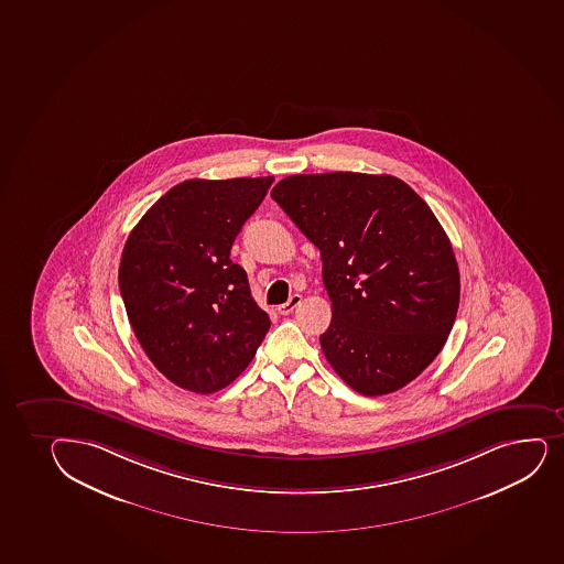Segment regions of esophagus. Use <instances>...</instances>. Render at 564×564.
I'll return each instance as SVG.
<instances>
[{"label": "esophagus", "mask_w": 564, "mask_h": 564, "mask_svg": "<svg viewBox=\"0 0 564 564\" xmlns=\"http://www.w3.org/2000/svg\"><path fill=\"white\" fill-rule=\"evenodd\" d=\"M300 302H302V296H300V294H294V296H291L289 302L283 303V305H279V315H291L292 311L296 310L297 305H300Z\"/></svg>", "instance_id": "34e87169"}]
</instances>
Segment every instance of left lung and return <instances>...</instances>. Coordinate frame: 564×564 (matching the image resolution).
<instances>
[{
  "label": "left lung",
  "mask_w": 564,
  "mask_h": 564,
  "mask_svg": "<svg viewBox=\"0 0 564 564\" xmlns=\"http://www.w3.org/2000/svg\"><path fill=\"white\" fill-rule=\"evenodd\" d=\"M272 199L321 249L332 324L327 364L365 397L415 380L447 340L460 273L436 216L391 175L322 173L279 181Z\"/></svg>",
  "instance_id": "1"
}]
</instances>
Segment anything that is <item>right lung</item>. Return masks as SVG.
<instances>
[{"mask_svg": "<svg viewBox=\"0 0 564 564\" xmlns=\"http://www.w3.org/2000/svg\"><path fill=\"white\" fill-rule=\"evenodd\" d=\"M272 182H181L128 235L119 267L128 321L152 365L178 388H227L270 329L230 248Z\"/></svg>", "mask_w": 564, "mask_h": 564, "instance_id": "add662e5", "label": "right lung"}]
</instances>
